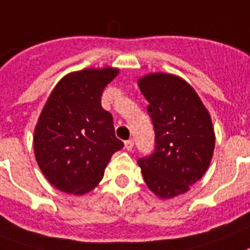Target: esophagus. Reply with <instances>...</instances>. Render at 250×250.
Wrapping results in <instances>:
<instances>
[{
	"instance_id": "1",
	"label": "esophagus",
	"mask_w": 250,
	"mask_h": 250,
	"mask_svg": "<svg viewBox=\"0 0 250 250\" xmlns=\"http://www.w3.org/2000/svg\"><path fill=\"white\" fill-rule=\"evenodd\" d=\"M125 148H126L127 150H133L134 148V140L133 139H129L125 142Z\"/></svg>"
}]
</instances>
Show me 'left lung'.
Masks as SVG:
<instances>
[{
  "mask_svg": "<svg viewBox=\"0 0 250 250\" xmlns=\"http://www.w3.org/2000/svg\"><path fill=\"white\" fill-rule=\"evenodd\" d=\"M154 129L153 153L138 160L154 194L168 199L189 190L207 171L214 149L209 113L179 76L150 74L139 80Z\"/></svg>",
  "mask_w": 250,
  "mask_h": 250,
  "instance_id": "left-lung-1",
  "label": "left lung"
}]
</instances>
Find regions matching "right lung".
<instances>
[{
    "instance_id": "1",
    "label": "right lung",
    "mask_w": 250,
    "mask_h": 250,
    "mask_svg": "<svg viewBox=\"0 0 250 250\" xmlns=\"http://www.w3.org/2000/svg\"><path fill=\"white\" fill-rule=\"evenodd\" d=\"M117 69H86L60 80L34 131V153L43 175L59 190L84 194L103 177L111 156L123 149L113 119L103 110V89Z\"/></svg>"
}]
</instances>
